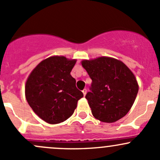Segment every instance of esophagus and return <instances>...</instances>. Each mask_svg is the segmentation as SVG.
I'll return each instance as SVG.
<instances>
[{
  "label": "esophagus",
  "mask_w": 160,
  "mask_h": 160,
  "mask_svg": "<svg viewBox=\"0 0 160 160\" xmlns=\"http://www.w3.org/2000/svg\"><path fill=\"white\" fill-rule=\"evenodd\" d=\"M87 90H86V89H83V91H82V92H83V96H86V94H87Z\"/></svg>",
  "instance_id": "1"
}]
</instances>
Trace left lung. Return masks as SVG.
<instances>
[{"label": "left lung", "instance_id": "8db88e82", "mask_svg": "<svg viewBox=\"0 0 160 160\" xmlns=\"http://www.w3.org/2000/svg\"><path fill=\"white\" fill-rule=\"evenodd\" d=\"M82 66L92 80L90 91L85 97L93 117L105 122L123 117L139 90L132 71L122 61L106 57L83 60Z\"/></svg>", "mask_w": 160, "mask_h": 160}]
</instances>
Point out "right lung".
Instances as JSON below:
<instances>
[{
	"label": "right lung",
	"mask_w": 160,
	"mask_h": 160,
	"mask_svg": "<svg viewBox=\"0 0 160 160\" xmlns=\"http://www.w3.org/2000/svg\"><path fill=\"white\" fill-rule=\"evenodd\" d=\"M75 63L76 60L65 57H50L40 62L27 80V101L35 113L48 123L67 120L83 97L70 75Z\"/></svg>",
	"instance_id": "1"
}]
</instances>
